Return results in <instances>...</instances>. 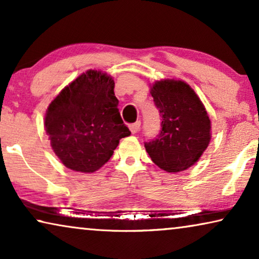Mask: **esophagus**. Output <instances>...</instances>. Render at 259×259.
I'll return each instance as SVG.
<instances>
[{"instance_id":"esophagus-1","label":"esophagus","mask_w":259,"mask_h":259,"mask_svg":"<svg viewBox=\"0 0 259 259\" xmlns=\"http://www.w3.org/2000/svg\"><path fill=\"white\" fill-rule=\"evenodd\" d=\"M140 121H137V122H134V123H132V125H130V130H131V132H132V134H136V133H138V131L140 130Z\"/></svg>"}]
</instances>
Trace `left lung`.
I'll list each match as a JSON object with an SVG mask.
<instances>
[{
    "mask_svg": "<svg viewBox=\"0 0 259 259\" xmlns=\"http://www.w3.org/2000/svg\"><path fill=\"white\" fill-rule=\"evenodd\" d=\"M162 118L160 134L145 142L153 162L168 173L188 169L207 149L211 123L203 104L182 80L164 79L151 88Z\"/></svg>",
    "mask_w": 259,
    "mask_h": 259,
    "instance_id": "1",
    "label": "left lung"
}]
</instances>
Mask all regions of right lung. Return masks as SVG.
<instances>
[{
  "mask_svg": "<svg viewBox=\"0 0 259 259\" xmlns=\"http://www.w3.org/2000/svg\"><path fill=\"white\" fill-rule=\"evenodd\" d=\"M113 78L89 70L64 88L49 105L47 134L65 167L93 173L113 155L131 132L119 113Z\"/></svg>",
  "mask_w": 259,
  "mask_h": 259,
  "instance_id": "right-lung-1",
  "label": "right lung"
}]
</instances>
